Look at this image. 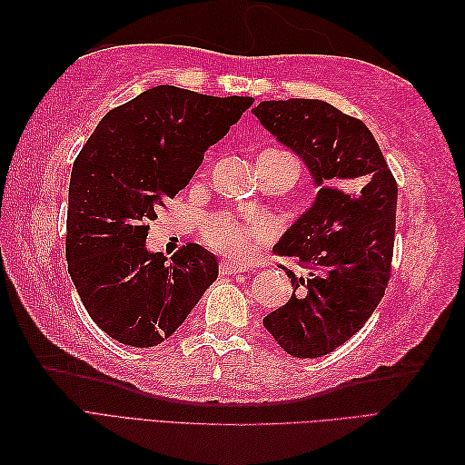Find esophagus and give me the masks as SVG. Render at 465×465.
Masks as SVG:
<instances>
[{"label": "esophagus", "mask_w": 465, "mask_h": 465, "mask_svg": "<svg viewBox=\"0 0 465 465\" xmlns=\"http://www.w3.org/2000/svg\"><path fill=\"white\" fill-rule=\"evenodd\" d=\"M221 275H232V273H244L248 272V265L238 263V262H221L219 265Z\"/></svg>", "instance_id": "obj_1"}]
</instances>
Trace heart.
<instances>
[{
    "label": "heart",
    "mask_w": 465,
    "mask_h": 465,
    "mask_svg": "<svg viewBox=\"0 0 465 465\" xmlns=\"http://www.w3.org/2000/svg\"><path fill=\"white\" fill-rule=\"evenodd\" d=\"M273 234V223L265 219H238L232 215H217L203 227L205 242L219 254L250 260L256 256L262 242Z\"/></svg>",
    "instance_id": "1"
}]
</instances>
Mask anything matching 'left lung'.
<instances>
[{
  "label": "left lung",
  "instance_id": "obj_1",
  "mask_svg": "<svg viewBox=\"0 0 465 465\" xmlns=\"http://www.w3.org/2000/svg\"><path fill=\"white\" fill-rule=\"evenodd\" d=\"M263 128L306 164L318 188L314 203L273 246L311 270L291 299L263 318L289 355L316 359L353 337L390 279L398 184L374 135L316 98L263 101L252 108Z\"/></svg>",
  "mask_w": 465,
  "mask_h": 465
}]
</instances>
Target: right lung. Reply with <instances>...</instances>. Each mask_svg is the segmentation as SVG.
Instances as JSON below:
<instances>
[{
	"label": "right lung",
	"mask_w": 465,
	"mask_h": 465,
	"mask_svg": "<svg viewBox=\"0 0 465 465\" xmlns=\"http://www.w3.org/2000/svg\"><path fill=\"white\" fill-rule=\"evenodd\" d=\"M254 98L173 85L137 94L98 122L69 180L65 258L83 306L112 340L154 347L171 337L219 275L200 244L149 252L157 209L188 186L205 151Z\"/></svg>",
	"instance_id": "add662e5"
}]
</instances>
